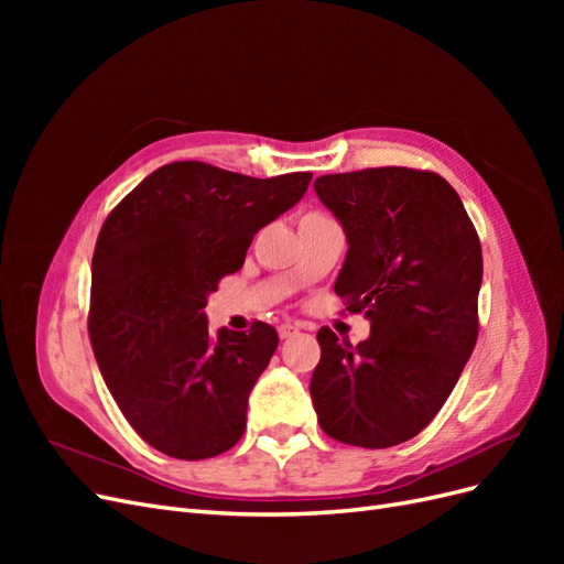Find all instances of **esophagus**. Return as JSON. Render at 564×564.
<instances>
[{
  "mask_svg": "<svg viewBox=\"0 0 564 564\" xmlns=\"http://www.w3.org/2000/svg\"><path fill=\"white\" fill-rule=\"evenodd\" d=\"M296 332H299L296 324H282V327L278 329V334H280L282 340H284V338H292Z\"/></svg>",
  "mask_w": 564,
  "mask_h": 564,
  "instance_id": "esophagus-1",
  "label": "esophagus"
}]
</instances>
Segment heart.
<instances>
[{"label":"heart","instance_id":"1","mask_svg":"<svg viewBox=\"0 0 564 564\" xmlns=\"http://www.w3.org/2000/svg\"><path fill=\"white\" fill-rule=\"evenodd\" d=\"M311 214H317V212H311Z\"/></svg>","mask_w":564,"mask_h":564}]
</instances>
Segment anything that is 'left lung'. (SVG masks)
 <instances>
[{
	"label": "left lung",
	"instance_id": "8db88e82",
	"mask_svg": "<svg viewBox=\"0 0 564 564\" xmlns=\"http://www.w3.org/2000/svg\"><path fill=\"white\" fill-rule=\"evenodd\" d=\"M315 193L348 237L334 292L371 322L357 346L317 332V421L344 445L395 447L435 419L475 348L480 237L454 187L421 169L319 176Z\"/></svg>",
	"mask_w": 564,
	"mask_h": 564
}]
</instances>
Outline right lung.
<instances>
[{
  "instance_id": "right-lung-1",
  "label": "right lung",
  "mask_w": 564,
  "mask_h": 564,
  "mask_svg": "<svg viewBox=\"0 0 564 564\" xmlns=\"http://www.w3.org/2000/svg\"><path fill=\"white\" fill-rule=\"evenodd\" d=\"M311 178L172 162L108 214L91 261L89 336L117 406L150 447L199 460L242 437L249 392L280 338L259 319L214 338L202 311Z\"/></svg>"
}]
</instances>
